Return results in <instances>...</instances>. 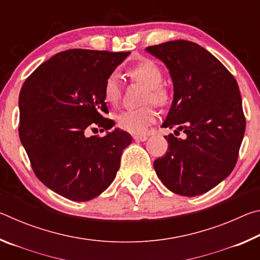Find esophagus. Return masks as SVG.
I'll return each instance as SVG.
<instances>
[{
    "label": "esophagus",
    "instance_id": "esophagus-1",
    "mask_svg": "<svg viewBox=\"0 0 260 260\" xmlns=\"http://www.w3.org/2000/svg\"><path fill=\"white\" fill-rule=\"evenodd\" d=\"M133 139L138 142H143V141L148 140V135H141V134H136L133 136Z\"/></svg>",
    "mask_w": 260,
    "mask_h": 260
}]
</instances>
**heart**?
<instances>
[{"instance_id": "1", "label": "heart", "mask_w": 260, "mask_h": 260, "mask_svg": "<svg viewBox=\"0 0 260 260\" xmlns=\"http://www.w3.org/2000/svg\"><path fill=\"white\" fill-rule=\"evenodd\" d=\"M128 74L134 80L148 87L146 102L162 104L167 100V91L161 85L162 73L158 65L150 59H143L134 64L128 70ZM103 95L105 102L117 105L120 100L121 90L119 78L116 73L110 74L104 82ZM117 124L121 129L133 134H142L157 120V112L151 107L128 109L117 114Z\"/></svg>"}]
</instances>
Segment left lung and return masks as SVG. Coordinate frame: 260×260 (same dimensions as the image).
<instances>
[{
  "label": "left lung",
  "instance_id": "left-lung-1",
  "mask_svg": "<svg viewBox=\"0 0 260 260\" xmlns=\"http://www.w3.org/2000/svg\"><path fill=\"white\" fill-rule=\"evenodd\" d=\"M146 51L165 64L173 82V101L162 126L186 135L165 136L167 152L153 167L169 190L202 195L223 181L237 161L245 132L239 85L197 43L169 41Z\"/></svg>",
  "mask_w": 260,
  "mask_h": 260
}]
</instances>
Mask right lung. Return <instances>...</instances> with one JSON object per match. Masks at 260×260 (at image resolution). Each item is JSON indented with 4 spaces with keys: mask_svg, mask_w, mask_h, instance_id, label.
Listing matches in <instances>:
<instances>
[{
    "mask_svg": "<svg viewBox=\"0 0 260 260\" xmlns=\"http://www.w3.org/2000/svg\"><path fill=\"white\" fill-rule=\"evenodd\" d=\"M131 54L87 49L58 52L26 79L19 94V138L38 179L65 199L86 202L116 178L132 136L103 117L107 78ZM107 134L90 137L89 126ZM109 129L112 131L108 132Z\"/></svg>",
    "mask_w": 260,
    "mask_h": 260,
    "instance_id": "1",
    "label": "right lung"
}]
</instances>
